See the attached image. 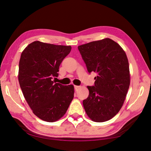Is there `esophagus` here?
<instances>
[{
    "label": "esophagus",
    "mask_w": 151,
    "mask_h": 151,
    "mask_svg": "<svg viewBox=\"0 0 151 151\" xmlns=\"http://www.w3.org/2000/svg\"><path fill=\"white\" fill-rule=\"evenodd\" d=\"M79 88H80V86H74V89L76 91H77Z\"/></svg>",
    "instance_id": "obj_1"
}]
</instances>
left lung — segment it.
Masks as SVG:
<instances>
[{
  "instance_id": "left-lung-1",
  "label": "left lung",
  "mask_w": 151,
  "mask_h": 151,
  "mask_svg": "<svg viewBox=\"0 0 151 151\" xmlns=\"http://www.w3.org/2000/svg\"><path fill=\"white\" fill-rule=\"evenodd\" d=\"M78 49L88 72L98 74L94 86H88V98L83 100L86 114L96 122L108 121L120 110L129 88L127 55L109 38L80 45Z\"/></svg>"
}]
</instances>
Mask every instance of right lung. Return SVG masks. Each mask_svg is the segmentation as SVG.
<instances>
[{"instance_id": "add662e5", "label": "right lung", "mask_w": 151, "mask_h": 151, "mask_svg": "<svg viewBox=\"0 0 151 151\" xmlns=\"http://www.w3.org/2000/svg\"><path fill=\"white\" fill-rule=\"evenodd\" d=\"M70 50V46L36 41L21 53L18 74L21 89L33 113L44 121L60 119L74 98V86L53 81L58 76L59 66Z\"/></svg>"}]
</instances>
